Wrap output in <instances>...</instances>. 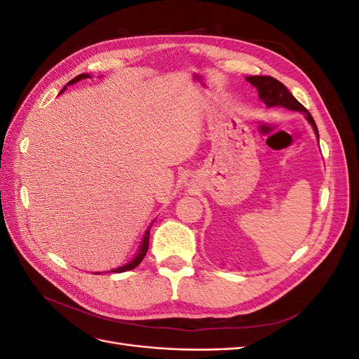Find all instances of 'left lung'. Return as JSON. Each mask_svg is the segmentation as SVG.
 Instances as JSON below:
<instances>
[{
  "mask_svg": "<svg viewBox=\"0 0 359 359\" xmlns=\"http://www.w3.org/2000/svg\"><path fill=\"white\" fill-rule=\"evenodd\" d=\"M245 81L252 83L257 90L259 99L266 104V107L280 106V107H286L289 111H297L306 115L307 121L311 124L314 130V135H316L319 139L318 126L314 123L310 112L290 94V91L280 81L271 78V76H247Z\"/></svg>",
  "mask_w": 359,
  "mask_h": 359,
  "instance_id": "left-lung-1",
  "label": "left lung"
}]
</instances>
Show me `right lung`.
Segmentation results:
<instances>
[{
    "label": "right lung",
    "instance_id": "obj_1",
    "mask_svg": "<svg viewBox=\"0 0 359 359\" xmlns=\"http://www.w3.org/2000/svg\"><path fill=\"white\" fill-rule=\"evenodd\" d=\"M86 78H90V74H86V73H82V74H79V76H76L74 79H72L66 86H64V88L61 90V93H64L66 91V88L69 85H73V83H76V82H79V81H82V79H86ZM60 93V94H61ZM151 226H153V223H151L148 227H147V231H145V233H144V238H142V243H140V245H139V250H137V253H136V256L130 260V262H127L126 265H123V266H119V268H115V269H111L112 273H124V271H130V269H133V268H136L140 262H142L144 260V257H145V255H147V252H148V244H149V229H151ZM95 274V273H94Z\"/></svg>",
    "mask_w": 359,
    "mask_h": 359
}]
</instances>
